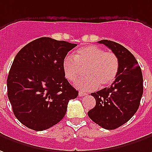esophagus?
Wrapping results in <instances>:
<instances>
[{
  "instance_id": "1",
  "label": "esophagus",
  "mask_w": 152,
  "mask_h": 152,
  "mask_svg": "<svg viewBox=\"0 0 152 152\" xmlns=\"http://www.w3.org/2000/svg\"><path fill=\"white\" fill-rule=\"evenodd\" d=\"M85 95H86V93H83V92H79V96H80V97L85 96Z\"/></svg>"
}]
</instances>
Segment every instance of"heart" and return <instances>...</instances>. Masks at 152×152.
I'll return each mask as SVG.
<instances>
[{
	"label": "heart",
	"instance_id": "heart-1",
	"mask_svg": "<svg viewBox=\"0 0 152 152\" xmlns=\"http://www.w3.org/2000/svg\"><path fill=\"white\" fill-rule=\"evenodd\" d=\"M62 68L67 80L73 82L85 69L86 76L80 78L75 86L80 91H92L109 86L116 79L119 70V60L112 52L94 45L80 48L74 58L66 57Z\"/></svg>",
	"mask_w": 152,
	"mask_h": 152
}]
</instances>
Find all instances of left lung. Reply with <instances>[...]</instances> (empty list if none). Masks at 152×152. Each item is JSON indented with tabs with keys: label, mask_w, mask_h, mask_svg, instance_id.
<instances>
[{
	"label": "left lung",
	"mask_w": 152,
	"mask_h": 152,
	"mask_svg": "<svg viewBox=\"0 0 152 152\" xmlns=\"http://www.w3.org/2000/svg\"><path fill=\"white\" fill-rule=\"evenodd\" d=\"M98 43L118 57L119 70L110 86L91 93L96 104L88 116L103 128L113 130L126 124L137 111L143 93L142 74L135 57L123 45L105 39Z\"/></svg>",
	"instance_id": "8db88e82"
}]
</instances>
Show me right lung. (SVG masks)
Listing matches in <instances>:
<instances>
[{
    "instance_id": "right-lung-1",
    "label": "right lung",
    "mask_w": 152,
    "mask_h": 152,
    "mask_svg": "<svg viewBox=\"0 0 152 152\" xmlns=\"http://www.w3.org/2000/svg\"><path fill=\"white\" fill-rule=\"evenodd\" d=\"M77 44L48 37L32 41L14 59L7 94L16 118L27 128L43 131L65 116L78 91L65 78L62 64Z\"/></svg>"
}]
</instances>
